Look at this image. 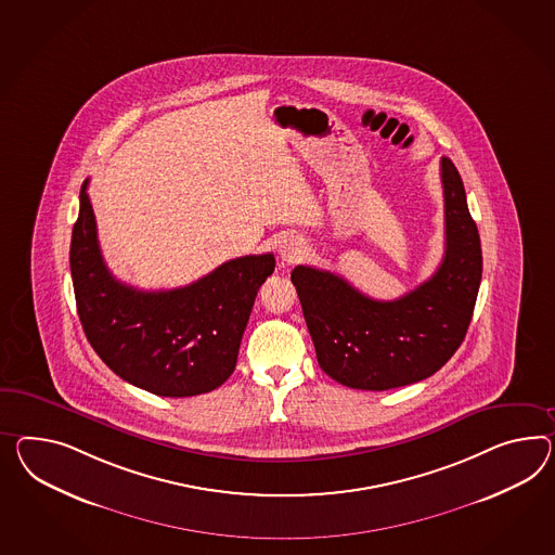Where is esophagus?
<instances>
[{"mask_svg":"<svg viewBox=\"0 0 555 555\" xmlns=\"http://www.w3.org/2000/svg\"><path fill=\"white\" fill-rule=\"evenodd\" d=\"M278 251H280V257H282V263L289 266V263H296V261L304 257L306 247H304V243L299 242L298 237H284L280 242Z\"/></svg>","mask_w":555,"mask_h":555,"instance_id":"obj_1","label":"esophagus"}]
</instances>
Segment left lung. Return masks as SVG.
I'll return each mask as SVG.
<instances>
[{
	"label": "left lung",
	"mask_w": 555,
	"mask_h": 555,
	"mask_svg": "<svg viewBox=\"0 0 555 555\" xmlns=\"http://www.w3.org/2000/svg\"><path fill=\"white\" fill-rule=\"evenodd\" d=\"M444 257L402 298L364 296L332 271H292L320 369L358 390H390L442 369L465 340L483 273L479 231L451 158H441Z\"/></svg>",
	"instance_id": "left-lung-1"
}]
</instances>
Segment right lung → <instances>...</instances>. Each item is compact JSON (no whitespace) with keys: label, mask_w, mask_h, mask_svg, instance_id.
Segmentation results:
<instances>
[{"label":"right lung","mask_w":555,"mask_h":555,"mask_svg":"<svg viewBox=\"0 0 555 555\" xmlns=\"http://www.w3.org/2000/svg\"><path fill=\"white\" fill-rule=\"evenodd\" d=\"M80 189L70 271L86 338L122 380L158 397H197L233 374L257 289L275 268L271 254L237 257L177 289L122 284L100 254L96 219Z\"/></svg>","instance_id":"right-lung-1"}]
</instances>
